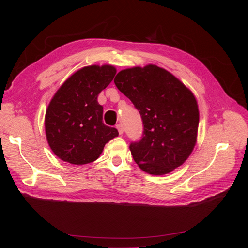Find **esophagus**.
Returning <instances> with one entry per match:
<instances>
[{"label": "esophagus", "instance_id": "esophagus-1", "mask_svg": "<svg viewBox=\"0 0 248 248\" xmlns=\"http://www.w3.org/2000/svg\"><path fill=\"white\" fill-rule=\"evenodd\" d=\"M117 129H118V131H119V133L120 134H123V132H124V128H123V125L122 124H118L117 126Z\"/></svg>", "mask_w": 248, "mask_h": 248}]
</instances>
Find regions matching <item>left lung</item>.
I'll list each match as a JSON object with an SVG mask.
<instances>
[{"label": "left lung", "instance_id": "left-lung-1", "mask_svg": "<svg viewBox=\"0 0 248 248\" xmlns=\"http://www.w3.org/2000/svg\"><path fill=\"white\" fill-rule=\"evenodd\" d=\"M115 85L140 114L144 132L129 149L148 174L166 175L182 166L196 146L200 121L196 97L182 81L156 65L120 71Z\"/></svg>", "mask_w": 248, "mask_h": 248}]
</instances>
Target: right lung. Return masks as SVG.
<instances>
[{
    "instance_id": "1",
    "label": "right lung",
    "mask_w": 248,
    "mask_h": 248,
    "mask_svg": "<svg viewBox=\"0 0 248 248\" xmlns=\"http://www.w3.org/2000/svg\"><path fill=\"white\" fill-rule=\"evenodd\" d=\"M111 65L87 66L65 80L52 97L44 126L50 149L71 164L95 161L107 142L119 136L103 124V108L97 97L116 76Z\"/></svg>"
}]
</instances>
